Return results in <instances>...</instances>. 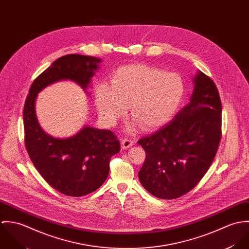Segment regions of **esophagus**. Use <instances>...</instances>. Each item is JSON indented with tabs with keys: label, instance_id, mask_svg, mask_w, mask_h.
<instances>
[{
	"label": "esophagus",
	"instance_id": "esophagus-1",
	"mask_svg": "<svg viewBox=\"0 0 249 249\" xmlns=\"http://www.w3.org/2000/svg\"><path fill=\"white\" fill-rule=\"evenodd\" d=\"M134 143V141L132 139H123L122 140V146L123 148H128Z\"/></svg>",
	"mask_w": 249,
	"mask_h": 249
}]
</instances>
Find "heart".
Masks as SVG:
<instances>
[{
  "instance_id": "b5f03b06",
  "label": "heart",
  "mask_w": 249,
  "mask_h": 249,
  "mask_svg": "<svg viewBox=\"0 0 249 249\" xmlns=\"http://www.w3.org/2000/svg\"><path fill=\"white\" fill-rule=\"evenodd\" d=\"M185 94L178 73L148 65L124 66L114 72L111 85L101 83L95 100L101 116L116 122L129 106L131 117L144 129L160 126L176 113Z\"/></svg>"
}]
</instances>
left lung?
I'll return each mask as SVG.
<instances>
[{
	"label": "left lung",
	"instance_id": "obj_1",
	"mask_svg": "<svg viewBox=\"0 0 249 249\" xmlns=\"http://www.w3.org/2000/svg\"><path fill=\"white\" fill-rule=\"evenodd\" d=\"M220 139L219 93L213 79L199 71L191 102L168 124L138 141L145 151L139 172L143 188L162 199L189 193L209 170Z\"/></svg>",
	"mask_w": 249,
	"mask_h": 249
}]
</instances>
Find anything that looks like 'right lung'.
Wrapping results in <instances>:
<instances>
[{"label":"right lung","mask_w":249,"mask_h":249,"mask_svg":"<svg viewBox=\"0 0 249 249\" xmlns=\"http://www.w3.org/2000/svg\"><path fill=\"white\" fill-rule=\"evenodd\" d=\"M101 59L67 54L56 59L34 80L24 107L25 145L38 173L54 190L69 196H82L99 189L107 180L112 155L121 149L110 130L86 126L67 139L46 134L36 119L38 92L49 84L71 79L84 90Z\"/></svg>","instance_id":"obj_1"}]
</instances>
